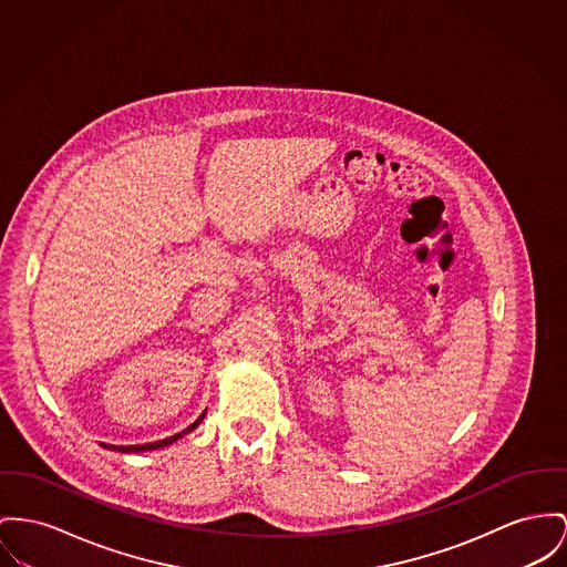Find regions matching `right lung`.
I'll return each mask as SVG.
<instances>
[{"label":"right lung","mask_w":567,"mask_h":567,"mask_svg":"<svg viewBox=\"0 0 567 567\" xmlns=\"http://www.w3.org/2000/svg\"><path fill=\"white\" fill-rule=\"evenodd\" d=\"M204 419V413L202 415L197 416L193 423H190L189 427L187 430H183L181 434H174V436H169V439H163V441H156V443H148V445H131V447H114L112 445V450H117V452H148V450H158V447H163V445H169V443H174L176 439H181L183 434H187V432H190L195 425H199V421ZM107 447V445H105Z\"/></svg>","instance_id":"right-lung-1"}]
</instances>
